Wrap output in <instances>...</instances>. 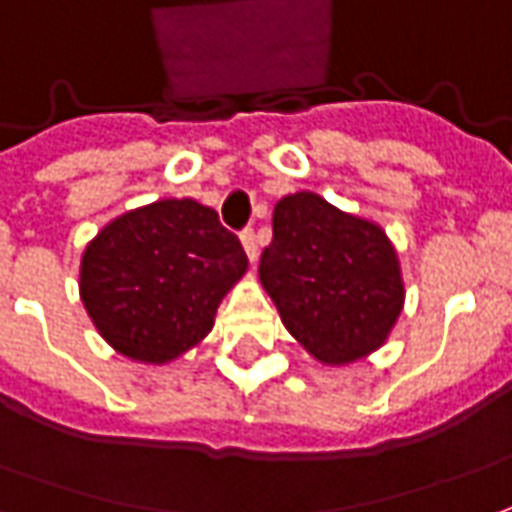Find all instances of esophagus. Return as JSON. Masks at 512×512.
<instances>
[{
  "label": "esophagus",
  "mask_w": 512,
  "mask_h": 512,
  "mask_svg": "<svg viewBox=\"0 0 512 512\" xmlns=\"http://www.w3.org/2000/svg\"><path fill=\"white\" fill-rule=\"evenodd\" d=\"M241 244H244V249H246V257H249V260L255 263V260H257V235H255V230L241 232Z\"/></svg>",
  "instance_id": "obj_1"
}]
</instances>
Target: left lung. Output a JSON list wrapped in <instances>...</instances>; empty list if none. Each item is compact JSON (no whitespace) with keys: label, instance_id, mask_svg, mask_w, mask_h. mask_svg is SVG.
Masks as SVG:
<instances>
[{"label":"left lung","instance_id":"obj_1","mask_svg":"<svg viewBox=\"0 0 512 512\" xmlns=\"http://www.w3.org/2000/svg\"><path fill=\"white\" fill-rule=\"evenodd\" d=\"M260 282L285 330L324 366H346L388 341L405 305L399 255L380 224L310 191L282 196Z\"/></svg>","mask_w":512,"mask_h":512}]
</instances>
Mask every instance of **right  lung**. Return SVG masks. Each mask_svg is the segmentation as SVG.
Returning <instances> with one entry per match:
<instances>
[{
    "mask_svg": "<svg viewBox=\"0 0 512 512\" xmlns=\"http://www.w3.org/2000/svg\"><path fill=\"white\" fill-rule=\"evenodd\" d=\"M246 266L244 246L213 207L160 199L105 224L85 246L80 299L119 355L160 366L213 330Z\"/></svg>",
    "mask_w": 512,
    "mask_h": 512,
    "instance_id": "right-lung-1",
    "label": "right lung"
}]
</instances>
